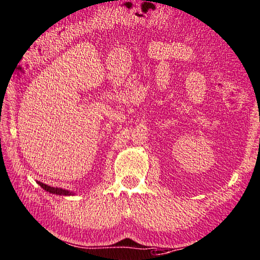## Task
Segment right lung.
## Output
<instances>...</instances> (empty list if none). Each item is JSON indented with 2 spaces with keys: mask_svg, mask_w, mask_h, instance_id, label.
Listing matches in <instances>:
<instances>
[{
  "mask_svg": "<svg viewBox=\"0 0 260 260\" xmlns=\"http://www.w3.org/2000/svg\"><path fill=\"white\" fill-rule=\"evenodd\" d=\"M38 184L41 185V187H42L44 190H46L47 192L53 193V194H58V196H72V194H75V193L72 192V191L66 190V189H62V188L50 187V185H47V184L43 183V182H39V181H38Z\"/></svg>",
  "mask_w": 260,
  "mask_h": 260,
  "instance_id": "1",
  "label": "right lung"
}]
</instances>
